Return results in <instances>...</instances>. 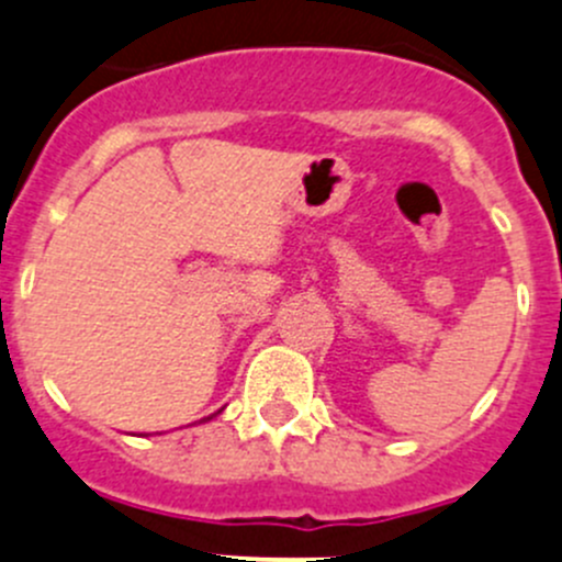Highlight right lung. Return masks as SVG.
<instances>
[{"label":"right lung","instance_id":"add662e5","mask_svg":"<svg viewBox=\"0 0 562 562\" xmlns=\"http://www.w3.org/2000/svg\"><path fill=\"white\" fill-rule=\"evenodd\" d=\"M211 417H214V414H211ZM211 417H205V419H211Z\"/></svg>","mask_w":562,"mask_h":562}]
</instances>
